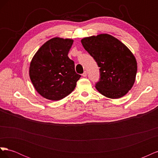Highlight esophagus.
<instances>
[{
	"mask_svg": "<svg viewBox=\"0 0 158 158\" xmlns=\"http://www.w3.org/2000/svg\"><path fill=\"white\" fill-rule=\"evenodd\" d=\"M82 76H84V77H85V76H87V73H86V71H84V73L82 74Z\"/></svg>",
	"mask_w": 158,
	"mask_h": 158,
	"instance_id": "obj_1",
	"label": "esophagus"
}]
</instances>
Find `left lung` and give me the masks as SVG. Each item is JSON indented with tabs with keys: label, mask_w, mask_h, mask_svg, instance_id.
I'll return each mask as SVG.
<instances>
[{
	"label": "left lung",
	"mask_w": 158,
	"mask_h": 158,
	"mask_svg": "<svg viewBox=\"0 0 158 158\" xmlns=\"http://www.w3.org/2000/svg\"><path fill=\"white\" fill-rule=\"evenodd\" d=\"M85 51L96 62L100 78L95 88L104 96L120 98L135 82L137 63L128 47L113 36L103 33L81 40Z\"/></svg>",
	"instance_id": "1"
}]
</instances>
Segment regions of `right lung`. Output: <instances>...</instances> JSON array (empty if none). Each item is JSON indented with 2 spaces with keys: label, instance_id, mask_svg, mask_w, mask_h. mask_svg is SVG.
<instances>
[{
  "label": "right lung",
  "instance_id": "obj_1",
  "mask_svg": "<svg viewBox=\"0 0 158 158\" xmlns=\"http://www.w3.org/2000/svg\"><path fill=\"white\" fill-rule=\"evenodd\" d=\"M73 44L70 39L52 38L40 47L31 61V82L47 99L57 101L67 96L81 77L76 73L74 62L68 56Z\"/></svg>",
  "mask_w": 158,
  "mask_h": 158
}]
</instances>
